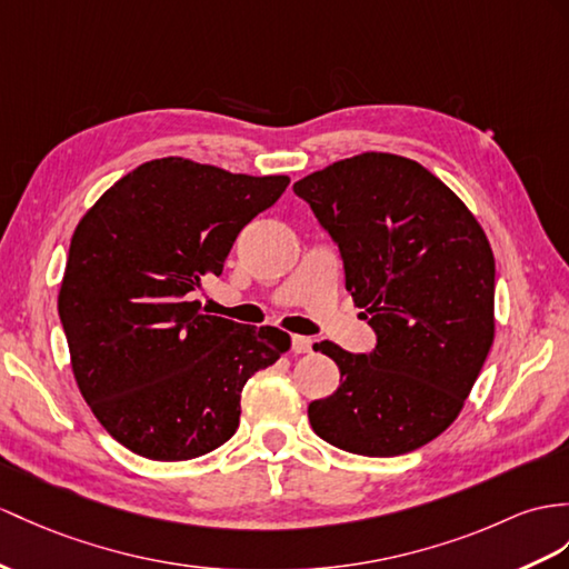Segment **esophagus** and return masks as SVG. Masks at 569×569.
<instances>
[{"label": "esophagus", "instance_id": "esophagus-1", "mask_svg": "<svg viewBox=\"0 0 569 569\" xmlns=\"http://www.w3.org/2000/svg\"><path fill=\"white\" fill-rule=\"evenodd\" d=\"M311 348H313L311 338H307V336H295L292 338V352L295 355H307V352H311Z\"/></svg>", "mask_w": 569, "mask_h": 569}]
</instances>
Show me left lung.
Segmentation results:
<instances>
[{
    "mask_svg": "<svg viewBox=\"0 0 569 569\" xmlns=\"http://www.w3.org/2000/svg\"><path fill=\"white\" fill-rule=\"evenodd\" d=\"M338 243L345 287L377 332L352 355L313 350L340 369L309 422L359 456L425 447L459 418L495 340V256L463 200L418 161L365 151L295 183Z\"/></svg>",
    "mask_w": 569,
    "mask_h": 569,
    "instance_id": "left-lung-1",
    "label": "left lung"
}]
</instances>
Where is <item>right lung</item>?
Segmentation results:
<instances>
[{
	"label": "right lung",
	"mask_w": 569,
	"mask_h": 569,
	"mask_svg": "<svg viewBox=\"0 0 569 569\" xmlns=\"http://www.w3.org/2000/svg\"><path fill=\"white\" fill-rule=\"evenodd\" d=\"M287 176L166 157L137 166L79 219L58 295L81 396L106 432L151 461H188L237 432L243 383L289 350L272 326L196 299Z\"/></svg>",
	"instance_id": "right-lung-1"
}]
</instances>
